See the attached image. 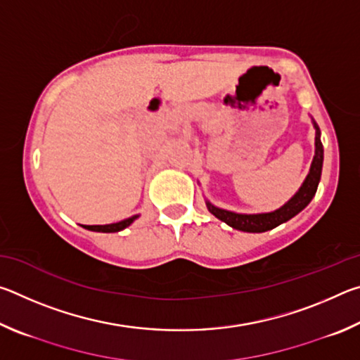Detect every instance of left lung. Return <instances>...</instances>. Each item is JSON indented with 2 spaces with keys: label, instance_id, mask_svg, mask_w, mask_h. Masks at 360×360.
Listing matches in <instances>:
<instances>
[{
  "label": "left lung",
  "instance_id": "1",
  "mask_svg": "<svg viewBox=\"0 0 360 360\" xmlns=\"http://www.w3.org/2000/svg\"><path fill=\"white\" fill-rule=\"evenodd\" d=\"M311 122L316 130L314 157H313L311 167H309L307 178H304L300 188L294 193V197L289 198L281 208L270 212H257V214H245V212L229 211L212 205L210 200H205L206 208H208L211 214L216 216L219 221L230 225L231 229L248 231V233H262V231H268L278 227V225L288 222L289 219L297 216L298 212L307 208L316 195V191H318L321 173H322V162H324V148H322V143H321V130L313 117H311Z\"/></svg>",
  "mask_w": 360,
  "mask_h": 360
}]
</instances>
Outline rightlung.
<instances>
[{"instance_id":"add662e5","label":"right lung","mask_w":360,"mask_h":360,"mask_svg":"<svg viewBox=\"0 0 360 360\" xmlns=\"http://www.w3.org/2000/svg\"><path fill=\"white\" fill-rule=\"evenodd\" d=\"M138 217H139V214H135L129 219H124V221H120V222L106 224V225H82V227L87 230H92V231H101V233H114V231H120V230L129 227V225L135 222Z\"/></svg>"}]
</instances>
